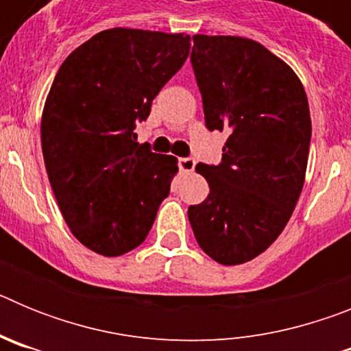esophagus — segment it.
I'll list each match as a JSON object with an SVG mask.
<instances>
[{
	"instance_id": "obj_1",
	"label": "esophagus",
	"mask_w": 351,
	"mask_h": 351,
	"mask_svg": "<svg viewBox=\"0 0 351 351\" xmlns=\"http://www.w3.org/2000/svg\"><path fill=\"white\" fill-rule=\"evenodd\" d=\"M179 169L182 173H190L195 169V160L193 158H179Z\"/></svg>"
}]
</instances>
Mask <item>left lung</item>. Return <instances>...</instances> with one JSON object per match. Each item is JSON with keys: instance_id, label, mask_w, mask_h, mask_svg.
I'll list each match as a JSON object with an SVG mask.
<instances>
[{"instance_id": "8db88e82", "label": "left lung", "mask_w": 351, "mask_h": 351, "mask_svg": "<svg viewBox=\"0 0 351 351\" xmlns=\"http://www.w3.org/2000/svg\"><path fill=\"white\" fill-rule=\"evenodd\" d=\"M191 64L206 126L228 135L219 165L195 167L209 184L188 218L204 253L250 262L295 209L308 169L311 117L297 73L255 40L195 35Z\"/></svg>"}]
</instances>
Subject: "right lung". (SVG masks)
Masks as SVG:
<instances>
[{
  "instance_id": "obj_1",
  "label": "right lung",
  "mask_w": 351,
  "mask_h": 351,
  "mask_svg": "<svg viewBox=\"0 0 351 351\" xmlns=\"http://www.w3.org/2000/svg\"><path fill=\"white\" fill-rule=\"evenodd\" d=\"M190 35L112 27L60 66L43 105L42 153L77 241L119 256L147 237L178 158L151 153L133 132L190 54Z\"/></svg>"
}]
</instances>
